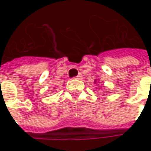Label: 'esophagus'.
<instances>
[{
	"label": "esophagus",
	"instance_id": "34e87169",
	"mask_svg": "<svg viewBox=\"0 0 151 151\" xmlns=\"http://www.w3.org/2000/svg\"><path fill=\"white\" fill-rule=\"evenodd\" d=\"M81 75H79V76H76V77H74V79H76V80H81Z\"/></svg>",
	"mask_w": 151,
	"mask_h": 151
}]
</instances>
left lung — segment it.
Returning a JSON list of instances; mask_svg holds the SVG:
<instances>
[{"mask_svg": "<svg viewBox=\"0 0 151 151\" xmlns=\"http://www.w3.org/2000/svg\"><path fill=\"white\" fill-rule=\"evenodd\" d=\"M96 80H95V81H94V82H95V83H96Z\"/></svg>", "mask_w": 151, "mask_h": 151, "instance_id": "obj_1", "label": "left lung"}]
</instances>
